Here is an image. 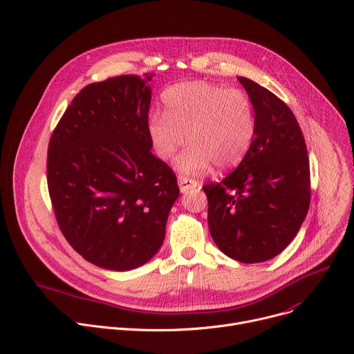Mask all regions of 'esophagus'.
<instances>
[{"mask_svg": "<svg viewBox=\"0 0 354 354\" xmlns=\"http://www.w3.org/2000/svg\"><path fill=\"white\" fill-rule=\"evenodd\" d=\"M178 185H179V189L182 194H186V192L192 190V189H196L201 186V183L195 179L192 178H187V176H179L178 178Z\"/></svg>", "mask_w": 354, "mask_h": 354, "instance_id": "1", "label": "esophagus"}]
</instances>
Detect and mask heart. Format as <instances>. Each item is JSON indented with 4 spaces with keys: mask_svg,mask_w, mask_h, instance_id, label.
I'll return each instance as SVG.
<instances>
[{
    "mask_svg": "<svg viewBox=\"0 0 354 354\" xmlns=\"http://www.w3.org/2000/svg\"><path fill=\"white\" fill-rule=\"evenodd\" d=\"M164 113L151 114L147 131L156 156L172 159L185 144L178 169L198 175L214 164L220 169L237 167L248 153L255 134L257 115L250 95L203 80L183 82L162 94Z\"/></svg>",
    "mask_w": 354,
    "mask_h": 354,
    "instance_id": "obj_1",
    "label": "heart"
}]
</instances>
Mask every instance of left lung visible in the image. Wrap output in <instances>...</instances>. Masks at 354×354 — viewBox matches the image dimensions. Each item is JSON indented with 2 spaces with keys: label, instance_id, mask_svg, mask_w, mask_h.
Listing matches in <instances>:
<instances>
[{
  "label": "left lung",
  "instance_id": "left-lung-1",
  "mask_svg": "<svg viewBox=\"0 0 354 354\" xmlns=\"http://www.w3.org/2000/svg\"><path fill=\"white\" fill-rule=\"evenodd\" d=\"M255 107L257 134L240 165L203 186L216 245L245 264L274 259L294 240L310 203V171L301 127L281 99L239 77Z\"/></svg>",
  "mask_w": 354,
  "mask_h": 354
}]
</instances>
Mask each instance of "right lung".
Segmentation results:
<instances>
[{
    "label": "right lung",
    "instance_id": "obj_1",
    "mask_svg": "<svg viewBox=\"0 0 354 354\" xmlns=\"http://www.w3.org/2000/svg\"><path fill=\"white\" fill-rule=\"evenodd\" d=\"M152 76L83 87L48 147V189L60 232L84 260L111 271L152 259L179 196L174 171L151 152Z\"/></svg>",
    "mask_w": 354,
    "mask_h": 354
}]
</instances>
